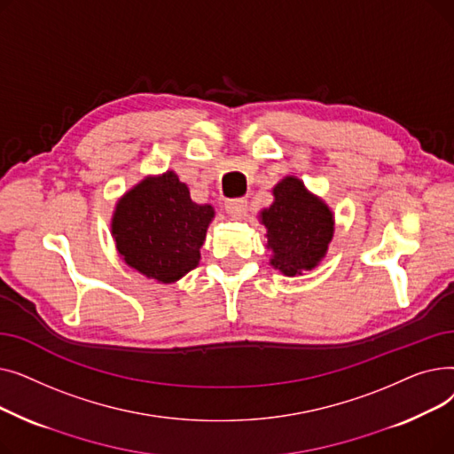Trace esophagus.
Listing matches in <instances>:
<instances>
[{"label": "esophagus", "instance_id": "esophagus-1", "mask_svg": "<svg viewBox=\"0 0 454 454\" xmlns=\"http://www.w3.org/2000/svg\"><path fill=\"white\" fill-rule=\"evenodd\" d=\"M248 202L245 199H231L226 202V211L231 215L233 219H241L247 215Z\"/></svg>", "mask_w": 454, "mask_h": 454}]
</instances>
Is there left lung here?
I'll return each mask as SVG.
<instances>
[{
	"instance_id": "8db88e82",
	"label": "left lung",
	"mask_w": 454,
	"mask_h": 454,
	"mask_svg": "<svg viewBox=\"0 0 454 454\" xmlns=\"http://www.w3.org/2000/svg\"><path fill=\"white\" fill-rule=\"evenodd\" d=\"M272 193V206L259 215L267 228V248L272 250L270 265L285 276L315 269L335 231L333 211L296 176H285Z\"/></svg>"
}]
</instances>
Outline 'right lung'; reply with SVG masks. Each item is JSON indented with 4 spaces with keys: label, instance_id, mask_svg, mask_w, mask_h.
Masks as SVG:
<instances>
[{
    "label": "right lung",
    "instance_id": "right-lung-1",
    "mask_svg": "<svg viewBox=\"0 0 454 454\" xmlns=\"http://www.w3.org/2000/svg\"><path fill=\"white\" fill-rule=\"evenodd\" d=\"M213 217V207L191 200L187 185L167 171L143 178L119 199L112 235L129 267L156 281L175 283L199 265Z\"/></svg>",
    "mask_w": 454,
    "mask_h": 454
}]
</instances>
